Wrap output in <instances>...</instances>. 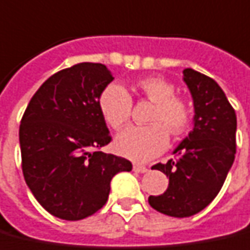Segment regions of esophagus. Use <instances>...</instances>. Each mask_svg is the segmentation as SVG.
Segmentation results:
<instances>
[{"instance_id": "esophagus-1", "label": "esophagus", "mask_w": 250, "mask_h": 250, "mask_svg": "<svg viewBox=\"0 0 250 250\" xmlns=\"http://www.w3.org/2000/svg\"><path fill=\"white\" fill-rule=\"evenodd\" d=\"M134 172H138V173H145V172H147V167H145V165H141V164H134Z\"/></svg>"}]
</instances>
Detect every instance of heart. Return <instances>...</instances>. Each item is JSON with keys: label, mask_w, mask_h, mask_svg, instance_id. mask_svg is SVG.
Segmentation results:
<instances>
[{"label": "heart", "mask_w": 250, "mask_h": 250, "mask_svg": "<svg viewBox=\"0 0 250 250\" xmlns=\"http://www.w3.org/2000/svg\"><path fill=\"white\" fill-rule=\"evenodd\" d=\"M134 88L154 103L149 125H131L116 138V150L135 161H147L161 154L169 145V134L180 135L191 122V109L183 97L174 95V86L161 77L139 80ZM101 115L113 130L123 128L131 118L132 99L125 86L112 83L99 99Z\"/></svg>", "instance_id": "obj_1"}]
</instances>
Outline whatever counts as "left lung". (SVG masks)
<instances>
[{
  "label": "left lung",
  "instance_id": "1",
  "mask_svg": "<svg viewBox=\"0 0 250 250\" xmlns=\"http://www.w3.org/2000/svg\"><path fill=\"white\" fill-rule=\"evenodd\" d=\"M193 100V130L173 153L176 160L154 169L169 177L167 189L150 196L154 210L176 218L198 214L215 199L235 157L237 116L221 86L193 69L183 71Z\"/></svg>",
  "mask_w": 250,
  "mask_h": 250
}]
</instances>
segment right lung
I'll use <instances>...</instances> for the list:
<instances>
[{"label":"right lung","instance_id":"right-lung-1","mask_svg":"<svg viewBox=\"0 0 250 250\" xmlns=\"http://www.w3.org/2000/svg\"><path fill=\"white\" fill-rule=\"evenodd\" d=\"M112 80L105 64H74L44 81L22 115L25 183L44 210L64 221L100 210L113 176L132 169L128 160L100 151L112 138L99 99Z\"/></svg>","mask_w":250,"mask_h":250}]
</instances>
